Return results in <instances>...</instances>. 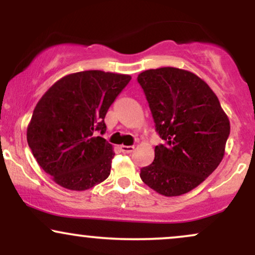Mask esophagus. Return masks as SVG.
Segmentation results:
<instances>
[{
  "mask_svg": "<svg viewBox=\"0 0 255 255\" xmlns=\"http://www.w3.org/2000/svg\"><path fill=\"white\" fill-rule=\"evenodd\" d=\"M120 150L124 152V153H131V152L134 151V146L121 145V146H120Z\"/></svg>",
  "mask_w": 255,
  "mask_h": 255,
  "instance_id": "34e87169",
  "label": "esophagus"
}]
</instances>
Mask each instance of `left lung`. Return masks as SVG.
Here are the masks:
<instances>
[{
    "label": "left lung",
    "mask_w": 255,
    "mask_h": 255,
    "mask_svg": "<svg viewBox=\"0 0 255 255\" xmlns=\"http://www.w3.org/2000/svg\"><path fill=\"white\" fill-rule=\"evenodd\" d=\"M158 135L152 164L140 170L142 182L165 197L188 193L222 162L230 122L217 96L198 75L163 67L137 75Z\"/></svg>",
    "instance_id": "obj_1"
}]
</instances>
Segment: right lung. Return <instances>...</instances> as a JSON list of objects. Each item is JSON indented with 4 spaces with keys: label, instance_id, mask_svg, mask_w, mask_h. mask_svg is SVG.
<instances>
[{
    "label": "right lung",
    "instance_id": "right-lung-1",
    "mask_svg": "<svg viewBox=\"0 0 255 255\" xmlns=\"http://www.w3.org/2000/svg\"><path fill=\"white\" fill-rule=\"evenodd\" d=\"M130 75L85 71L66 75L39 99L27 142L38 164L57 184L86 191L110 175L114 153L104 118Z\"/></svg>",
    "mask_w": 255,
    "mask_h": 255
}]
</instances>
